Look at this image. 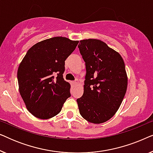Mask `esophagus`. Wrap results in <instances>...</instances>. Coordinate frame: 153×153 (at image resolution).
<instances>
[{
  "mask_svg": "<svg viewBox=\"0 0 153 153\" xmlns=\"http://www.w3.org/2000/svg\"><path fill=\"white\" fill-rule=\"evenodd\" d=\"M78 84H79V81H77V80L74 81H72V85L74 87L76 86V85H78Z\"/></svg>",
  "mask_w": 153,
  "mask_h": 153,
  "instance_id": "34e87169",
  "label": "esophagus"
}]
</instances>
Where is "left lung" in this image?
Listing matches in <instances>:
<instances>
[{
    "label": "left lung",
    "instance_id": "1",
    "mask_svg": "<svg viewBox=\"0 0 153 153\" xmlns=\"http://www.w3.org/2000/svg\"><path fill=\"white\" fill-rule=\"evenodd\" d=\"M78 47L86 69L83 94L76 100L79 113L90 123H103L114 116L126 93L124 60L100 39H83Z\"/></svg>",
    "mask_w": 153,
    "mask_h": 153
}]
</instances>
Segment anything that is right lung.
<instances>
[{"label":"right lung","instance_id":"right-lung-1","mask_svg":"<svg viewBox=\"0 0 153 153\" xmlns=\"http://www.w3.org/2000/svg\"><path fill=\"white\" fill-rule=\"evenodd\" d=\"M79 41L54 37L33 45L19 66V90L27 109L37 118L59 114L70 95V84L63 79L65 61Z\"/></svg>","mask_w":153,"mask_h":153}]
</instances>
